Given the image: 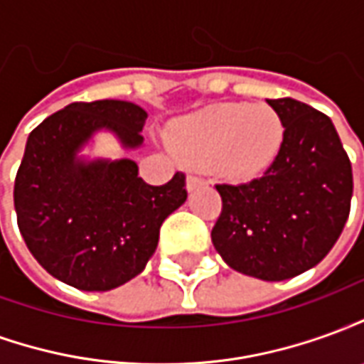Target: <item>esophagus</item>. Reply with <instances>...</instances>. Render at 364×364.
<instances>
[{
    "instance_id": "1",
    "label": "esophagus",
    "mask_w": 364,
    "mask_h": 364,
    "mask_svg": "<svg viewBox=\"0 0 364 364\" xmlns=\"http://www.w3.org/2000/svg\"><path fill=\"white\" fill-rule=\"evenodd\" d=\"M200 185H205V179H203V177H198V175H189V177H187V189L189 191L197 189Z\"/></svg>"
}]
</instances>
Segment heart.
Returning <instances> with one entry per match:
<instances>
[{
  "mask_svg": "<svg viewBox=\"0 0 364 364\" xmlns=\"http://www.w3.org/2000/svg\"><path fill=\"white\" fill-rule=\"evenodd\" d=\"M173 150L230 181L265 173L282 144V122L265 103H220L177 120Z\"/></svg>",
  "mask_w": 364,
  "mask_h": 364,
  "instance_id": "b5f03b06",
  "label": "heart"
}]
</instances>
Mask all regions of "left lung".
Segmentation results:
<instances>
[{
  "mask_svg": "<svg viewBox=\"0 0 364 364\" xmlns=\"http://www.w3.org/2000/svg\"><path fill=\"white\" fill-rule=\"evenodd\" d=\"M284 132L263 177L216 185L213 244L237 273L284 281L316 267L349 218L351 161L329 117L296 99H267Z\"/></svg>",
  "mask_w": 364,
  "mask_h": 364,
  "instance_id": "obj_1",
  "label": "left lung"
}]
</instances>
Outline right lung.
Here are the masks:
<instances>
[{"mask_svg": "<svg viewBox=\"0 0 364 364\" xmlns=\"http://www.w3.org/2000/svg\"><path fill=\"white\" fill-rule=\"evenodd\" d=\"M148 112L128 101L72 103L28 134L15 177V213L28 252L80 290H111L146 267L159 228L187 200L185 173L148 185L132 159L83 161L77 151L107 128L124 148L142 146Z\"/></svg>", "mask_w": 364, "mask_h": 364, "instance_id": "obj_1", "label": "right lung"}]
</instances>
